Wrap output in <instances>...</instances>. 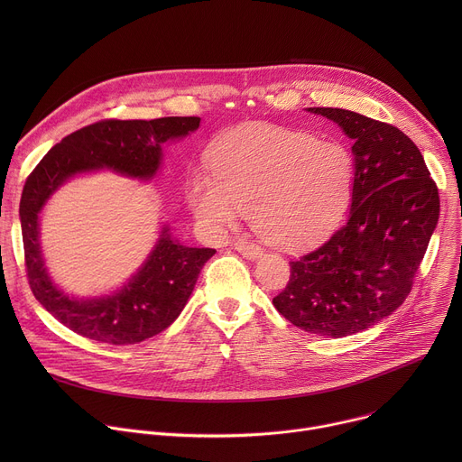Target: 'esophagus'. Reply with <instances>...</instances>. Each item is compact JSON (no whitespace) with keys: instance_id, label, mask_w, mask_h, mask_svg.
<instances>
[{"instance_id":"34e87169","label":"esophagus","mask_w":462,"mask_h":462,"mask_svg":"<svg viewBox=\"0 0 462 462\" xmlns=\"http://www.w3.org/2000/svg\"><path fill=\"white\" fill-rule=\"evenodd\" d=\"M236 250L246 257V259H259L263 255V248L257 246L255 243H250V241H245V239H239L236 243Z\"/></svg>"}]
</instances>
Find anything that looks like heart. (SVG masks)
Wrapping results in <instances>:
<instances>
[{"label":"heart","instance_id":"heart-1","mask_svg":"<svg viewBox=\"0 0 462 462\" xmlns=\"http://www.w3.org/2000/svg\"><path fill=\"white\" fill-rule=\"evenodd\" d=\"M210 177H195L188 205L207 230L223 234L248 216L273 245L300 248L331 234L355 191L356 162L338 141L269 124L241 125L217 141Z\"/></svg>","mask_w":462,"mask_h":462}]
</instances>
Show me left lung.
I'll use <instances>...</instances> for the list:
<instances>
[{"instance_id": "obj_1", "label": "left lung", "mask_w": 462, "mask_h": 462, "mask_svg": "<svg viewBox=\"0 0 462 462\" xmlns=\"http://www.w3.org/2000/svg\"><path fill=\"white\" fill-rule=\"evenodd\" d=\"M307 111L337 122L355 141L356 182L346 225L291 261V280L273 303L301 331L342 338L408 298L439 221V189L399 127L340 107Z\"/></svg>"}]
</instances>
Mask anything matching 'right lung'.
<instances>
[{
  "mask_svg": "<svg viewBox=\"0 0 462 462\" xmlns=\"http://www.w3.org/2000/svg\"><path fill=\"white\" fill-rule=\"evenodd\" d=\"M199 116L153 120H100L61 139L29 175L20 203L29 285L34 298L60 323L86 338L127 346L159 335L188 303L214 248L180 245L162 225L146 261L120 289L95 298L65 294L49 276L40 246V214L69 179L109 170L152 180L162 164V144L184 139L199 127Z\"/></svg>",
  "mask_w": 462,
  "mask_h": 462,
  "instance_id": "add662e5",
  "label": "right lung"
}]
</instances>
